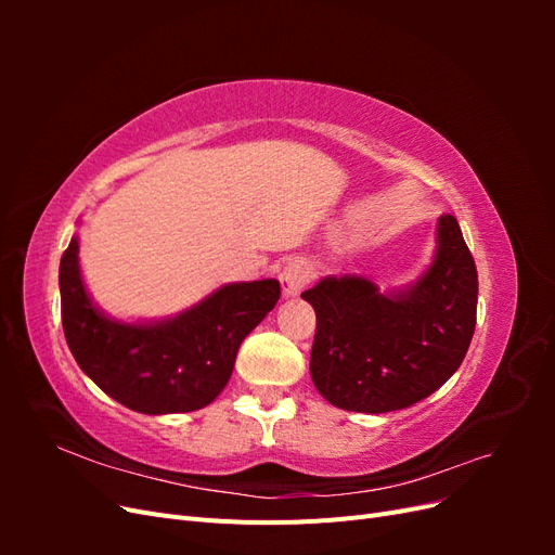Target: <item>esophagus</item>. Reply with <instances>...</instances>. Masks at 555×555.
I'll use <instances>...</instances> for the list:
<instances>
[{"label": "esophagus", "mask_w": 555, "mask_h": 555, "mask_svg": "<svg viewBox=\"0 0 555 555\" xmlns=\"http://www.w3.org/2000/svg\"><path fill=\"white\" fill-rule=\"evenodd\" d=\"M308 280H310L308 268H306L304 263H298V261H289V263L284 266L282 271H280V284H282V294L287 296V298H294V296H298L300 292H304V287H306V284H308Z\"/></svg>", "instance_id": "1"}]
</instances>
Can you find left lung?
<instances>
[{"label":"left lung","mask_w":555,"mask_h":555,"mask_svg":"<svg viewBox=\"0 0 555 555\" xmlns=\"http://www.w3.org/2000/svg\"><path fill=\"white\" fill-rule=\"evenodd\" d=\"M477 266L453 215L414 287L384 296L371 280L324 278L300 294L314 308L310 375L331 405L382 414L410 408L459 371L477 324Z\"/></svg>","instance_id":"left-lung-1"}]
</instances>
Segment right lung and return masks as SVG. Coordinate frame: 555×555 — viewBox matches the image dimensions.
Masks as SVG:
<instances>
[{"label": "right lung", "instance_id": "1", "mask_svg": "<svg viewBox=\"0 0 555 555\" xmlns=\"http://www.w3.org/2000/svg\"><path fill=\"white\" fill-rule=\"evenodd\" d=\"M62 326L80 371L141 414L194 412L227 386L245 335L280 298L278 280L227 284L204 304L159 324H120L82 287L78 241L60 261Z\"/></svg>", "mask_w": 555, "mask_h": 555}]
</instances>
